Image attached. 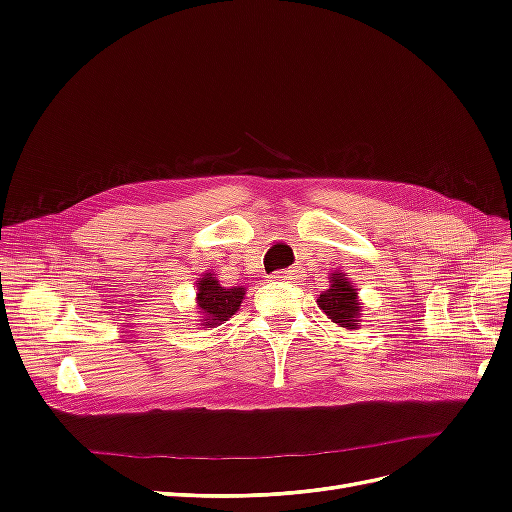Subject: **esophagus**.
<instances>
[{
	"label": "esophagus",
	"mask_w": 512,
	"mask_h": 512,
	"mask_svg": "<svg viewBox=\"0 0 512 512\" xmlns=\"http://www.w3.org/2000/svg\"><path fill=\"white\" fill-rule=\"evenodd\" d=\"M273 280H280V282H297L299 280V273L290 269V271H277L273 275Z\"/></svg>",
	"instance_id": "obj_1"
}]
</instances>
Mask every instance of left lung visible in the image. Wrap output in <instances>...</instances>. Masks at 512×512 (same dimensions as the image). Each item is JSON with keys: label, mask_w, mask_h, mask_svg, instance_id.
I'll return each instance as SVG.
<instances>
[{"label": "left lung", "mask_w": 512, "mask_h": 512, "mask_svg": "<svg viewBox=\"0 0 512 512\" xmlns=\"http://www.w3.org/2000/svg\"><path fill=\"white\" fill-rule=\"evenodd\" d=\"M318 307L324 309L333 322L342 324L346 329L359 327V297H356V288L350 286V282L342 273H333L331 288L320 294Z\"/></svg>", "instance_id": "1"}]
</instances>
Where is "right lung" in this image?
I'll use <instances>...</instances> for the list:
<instances>
[{
    "label": "right lung",
    "instance_id": "1",
    "mask_svg": "<svg viewBox=\"0 0 512 512\" xmlns=\"http://www.w3.org/2000/svg\"><path fill=\"white\" fill-rule=\"evenodd\" d=\"M245 294V288H224L218 284V280L207 273L203 280L198 282V309L205 316V327H218L224 320H228L237 312L241 299Z\"/></svg>",
    "mask_w": 512,
    "mask_h": 512
}]
</instances>
